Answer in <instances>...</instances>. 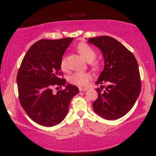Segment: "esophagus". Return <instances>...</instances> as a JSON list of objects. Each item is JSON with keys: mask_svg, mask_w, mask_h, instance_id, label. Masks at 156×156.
Listing matches in <instances>:
<instances>
[{"mask_svg": "<svg viewBox=\"0 0 156 156\" xmlns=\"http://www.w3.org/2000/svg\"><path fill=\"white\" fill-rule=\"evenodd\" d=\"M79 90H80V91H87L88 89L84 88V87H79Z\"/></svg>", "mask_w": 156, "mask_h": 156, "instance_id": "obj_1", "label": "esophagus"}]
</instances>
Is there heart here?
<instances>
[{"label": "heart", "instance_id": "heart-1", "mask_svg": "<svg viewBox=\"0 0 156 156\" xmlns=\"http://www.w3.org/2000/svg\"><path fill=\"white\" fill-rule=\"evenodd\" d=\"M78 51L80 53V55L83 56L87 62H91L96 58V53L94 49L91 46H89L87 43H80L77 46ZM98 65L97 63H94L93 67L95 69H98ZM60 67L63 71L67 69V63L65 57H63L61 61H60ZM91 75L89 73H80L76 72L73 73L69 77V81L72 84H75L77 86L84 87L87 85L89 81L91 80Z\"/></svg>", "mask_w": 156, "mask_h": 156}]
</instances>
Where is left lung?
<instances>
[{"label":"left lung","instance_id":"1","mask_svg":"<svg viewBox=\"0 0 156 156\" xmlns=\"http://www.w3.org/2000/svg\"><path fill=\"white\" fill-rule=\"evenodd\" d=\"M88 42L102 51L105 66L96 84L100 86L93 102L94 112L106 120H116L126 114L138 99L141 82L138 62L133 54L112 37L89 38Z\"/></svg>","mask_w":156,"mask_h":156}]
</instances>
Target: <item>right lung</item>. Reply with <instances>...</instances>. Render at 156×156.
<instances>
[{
	"label": "right lung",
	"instance_id": "add662e5",
	"mask_svg": "<svg viewBox=\"0 0 156 156\" xmlns=\"http://www.w3.org/2000/svg\"><path fill=\"white\" fill-rule=\"evenodd\" d=\"M73 38L42 39L26 53L17 74L20 105L31 120L38 125L53 126L65 119L72 98L78 93L74 85L66 84L60 61ZM65 89L52 93L54 86Z\"/></svg>",
	"mask_w": 156,
	"mask_h": 156
}]
</instances>
